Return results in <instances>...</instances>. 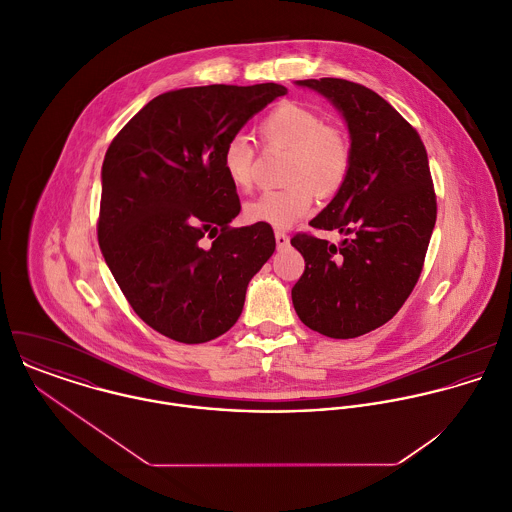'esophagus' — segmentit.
I'll use <instances>...</instances> for the list:
<instances>
[{
  "mask_svg": "<svg viewBox=\"0 0 512 512\" xmlns=\"http://www.w3.org/2000/svg\"><path fill=\"white\" fill-rule=\"evenodd\" d=\"M276 246L282 250V248H288L290 246V236L282 230H276Z\"/></svg>",
  "mask_w": 512,
  "mask_h": 512,
  "instance_id": "obj_1",
  "label": "esophagus"
}]
</instances>
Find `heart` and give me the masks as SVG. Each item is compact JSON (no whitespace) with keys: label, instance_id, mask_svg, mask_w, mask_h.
Returning a JSON list of instances; mask_svg holds the SVG:
<instances>
[{"label":"heart","instance_id":"1","mask_svg":"<svg viewBox=\"0 0 512 512\" xmlns=\"http://www.w3.org/2000/svg\"><path fill=\"white\" fill-rule=\"evenodd\" d=\"M266 147L290 149L284 189L260 193L244 205V219L254 224L288 228L303 219L313 207V191L319 197L335 195L351 169V146L347 138L325 126V120L295 102L276 106L258 126ZM256 149L246 136H232L222 147L220 165L236 189H250L254 181Z\"/></svg>","mask_w":512,"mask_h":512}]
</instances>
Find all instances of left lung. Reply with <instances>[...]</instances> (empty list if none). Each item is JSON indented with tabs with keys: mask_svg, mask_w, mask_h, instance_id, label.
Instances as JSON below:
<instances>
[{
	"mask_svg": "<svg viewBox=\"0 0 512 512\" xmlns=\"http://www.w3.org/2000/svg\"><path fill=\"white\" fill-rule=\"evenodd\" d=\"M343 114L351 169L333 201L311 220L339 230L341 244L295 234L305 270L292 288L299 319L331 339H353L390 321L414 290L438 205L418 132L376 92L343 78H307Z\"/></svg>",
	"mask_w": 512,
	"mask_h": 512,
	"instance_id": "obj_1",
	"label": "left lung"
}]
</instances>
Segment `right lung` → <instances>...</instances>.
<instances>
[{
  "label": "right lung",
  "instance_id": "obj_1",
  "mask_svg": "<svg viewBox=\"0 0 512 512\" xmlns=\"http://www.w3.org/2000/svg\"><path fill=\"white\" fill-rule=\"evenodd\" d=\"M286 92L276 82L171 90L147 102L106 151L102 256L132 309L173 341L197 345L226 333L276 250L272 226H230L240 201L220 155Z\"/></svg>",
  "mask_w": 512,
  "mask_h": 512
}]
</instances>
